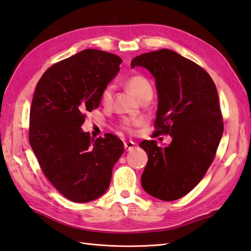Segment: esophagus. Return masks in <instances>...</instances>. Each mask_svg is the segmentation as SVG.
Instances as JSON below:
<instances>
[{
	"instance_id": "obj_1",
	"label": "esophagus",
	"mask_w": 251,
	"mask_h": 251,
	"mask_svg": "<svg viewBox=\"0 0 251 251\" xmlns=\"http://www.w3.org/2000/svg\"><path fill=\"white\" fill-rule=\"evenodd\" d=\"M136 147V143L133 141H127L125 142V149L126 151H132Z\"/></svg>"
}]
</instances>
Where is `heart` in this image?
Returning a JSON list of instances; mask_svg holds the SVG:
<instances>
[{"mask_svg": "<svg viewBox=\"0 0 251 251\" xmlns=\"http://www.w3.org/2000/svg\"><path fill=\"white\" fill-rule=\"evenodd\" d=\"M126 86L128 90L132 91V92L137 96L141 101L148 97L153 96V88H151V81L144 76V75H141V74L132 75V76H130L126 79ZM113 96H114V86L113 85L105 86L100 94L101 103L104 105H110L113 101ZM141 124H142L141 119L126 118L121 120L119 126L121 130L131 133L133 132L134 126L141 125Z\"/></svg>", "mask_w": 251, "mask_h": 251, "instance_id": "heart-1", "label": "heart"}]
</instances>
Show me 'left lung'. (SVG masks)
Instances as JSON below:
<instances>
[{
  "mask_svg": "<svg viewBox=\"0 0 251 251\" xmlns=\"http://www.w3.org/2000/svg\"><path fill=\"white\" fill-rule=\"evenodd\" d=\"M155 77L158 110L153 136L170 135V146L143 140L149 156L141 185L149 195L174 201L199 183L216 156L223 134L222 113L214 80L202 67L170 49L132 59Z\"/></svg>",
  "mask_w": 251,
  "mask_h": 251,
  "instance_id": "obj_1",
  "label": "left lung"
}]
</instances>
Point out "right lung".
Masks as SVG:
<instances>
[{"label": "right lung", "instance_id": "right-lung-1", "mask_svg": "<svg viewBox=\"0 0 251 251\" xmlns=\"http://www.w3.org/2000/svg\"><path fill=\"white\" fill-rule=\"evenodd\" d=\"M121 58L86 49L43 74L30 108L29 142L43 173L72 202L86 203L107 191L124 143L113 134L91 138L82 132L86 113L100 107V94L116 76Z\"/></svg>", "mask_w": 251, "mask_h": 251}]
</instances>
